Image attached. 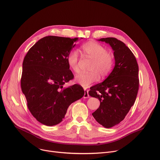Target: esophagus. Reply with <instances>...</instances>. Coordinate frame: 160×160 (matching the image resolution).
<instances>
[{"label":"esophagus","instance_id":"34e87169","mask_svg":"<svg viewBox=\"0 0 160 160\" xmlns=\"http://www.w3.org/2000/svg\"><path fill=\"white\" fill-rule=\"evenodd\" d=\"M89 97V91L88 89H84V95H83V98H88Z\"/></svg>","mask_w":160,"mask_h":160}]
</instances>
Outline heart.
I'll list each match as a JSON object with an SVG mask.
<instances>
[{"label":"heart","mask_w":160,"mask_h":160,"mask_svg":"<svg viewBox=\"0 0 160 160\" xmlns=\"http://www.w3.org/2000/svg\"><path fill=\"white\" fill-rule=\"evenodd\" d=\"M83 57L92 59L88 72H79L75 76V81L81 86L88 88L100 78H104L111 72L114 64V57L111 52L108 51L105 47L96 42L89 41L81 46ZM78 52L71 50L68 55V66L74 72H77L78 68Z\"/></svg>","instance_id":"heart-1"}]
</instances>
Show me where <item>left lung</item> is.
Wrapping results in <instances>:
<instances>
[{"instance_id": "left-lung-1", "label": "left lung", "mask_w": 160, "mask_h": 160, "mask_svg": "<svg viewBox=\"0 0 160 160\" xmlns=\"http://www.w3.org/2000/svg\"><path fill=\"white\" fill-rule=\"evenodd\" d=\"M114 51L115 66L103 82L90 88L91 97L98 98L100 107L92 115L105 128L118 124L134 105L139 89L136 59L123 42L116 38H100Z\"/></svg>"}]
</instances>
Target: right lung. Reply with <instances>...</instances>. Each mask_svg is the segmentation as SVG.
Returning <instances> with one entry per match:
<instances>
[{
	"mask_svg": "<svg viewBox=\"0 0 160 160\" xmlns=\"http://www.w3.org/2000/svg\"><path fill=\"white\" fill-rule=\"evenodd\" d=\"M77 40L45 37L29 49L24 58L21 89L31 114L42 124L52 126L60 123L69 106L84 95L80 85L63 87L74 78L67 57Z\"/></svg>",
	"mask_w": 160,
	"mask_h": 160,
	"instance_id": "add662e5",
	"label": "right lung"
}]
</instances>
